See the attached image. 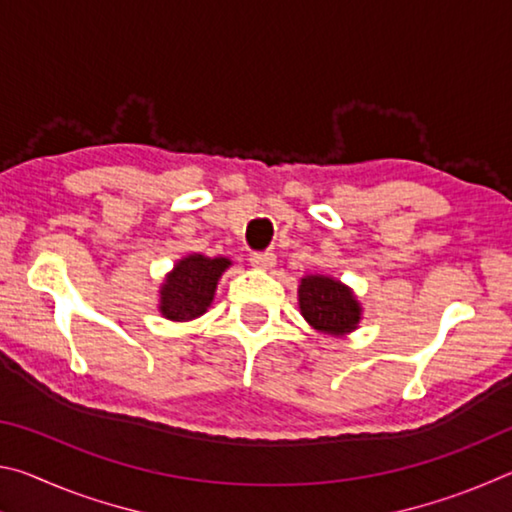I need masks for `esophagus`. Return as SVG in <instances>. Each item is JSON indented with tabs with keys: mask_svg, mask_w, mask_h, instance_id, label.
Returning <instances> with one entry per match:
<instances>
[{
	"mask_svg": "<svg viewBox=\"0 0 512 512\" xmlns=\"http://www.w3.org/2000/svg\"><path fill=\"white\" fill-rule=\"evenodd\" d=\"M250 264L255 268H262V271H271L275 266V255L273 253H253L250 255Z\"/></svg>",
	"mask_w": 512,
	"mask_h": 512,
	"instance_id": "esophagus-1",
	"label": "esophagus"
}]
</instances>
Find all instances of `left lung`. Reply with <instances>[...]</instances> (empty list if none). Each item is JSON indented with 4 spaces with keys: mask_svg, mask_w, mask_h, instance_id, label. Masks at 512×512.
<instances>
[{
    "mask_svg": "<svg viewBox=\"0 0 512 512\" xmlns=\"http://www.w3.org/2000/svg\"><path fill=\"white\" fill-rule=\"evenodd\" d=\"M300 314L320 334L343 339L359 327L363 307L354 291L332 275L311 273L298 284Z\"/></svg>",
    "mask_w": 512,
    "mask_h": 512,
    "instance_id": "8db88e82",
    "label": "left lung"
}]
</instances>
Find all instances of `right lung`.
Segmentation results:
<instances>
[{"instance_id": "1", "label": "right lung", "mask_w": 512, "mask_h": 512, "mask_svg": "<svg viewBox=\"0 0 512 512\" xmlns=\"http://www.w3.org/2000/svg\"><path fill=\"white\" fill-rule=\"evenodd\" d=\"M228 257H205L189 253L173 264L160 284L158 311L171 323H189L210 309L216 284L228 271Z\"/></svg>"}]
</instances>
